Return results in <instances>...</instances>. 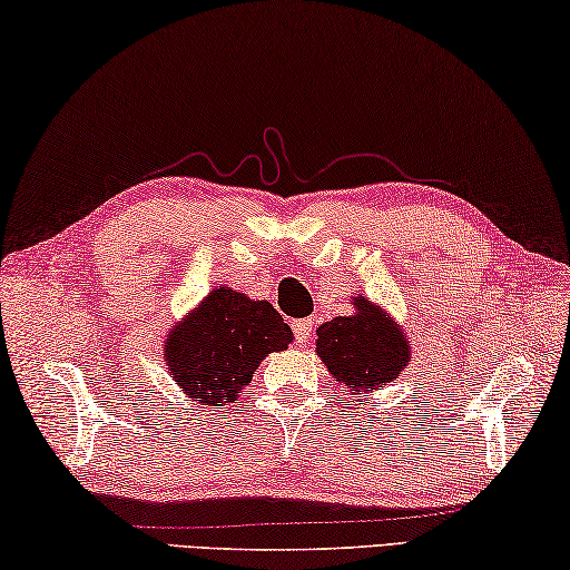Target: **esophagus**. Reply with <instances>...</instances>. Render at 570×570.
<instances>
[{
  "label": "esophagus",
  "instance_id": "obj_1",
  "mask_svg": "<svg viewBox=\"0 0 570 570\" xmlns=\"http://www.w3.org/2000/svg\"><path fill=\"white\" fill-rule=\"evenodd\" d=\"M294 337H296V342H299V345H309V340H312V330H314V322L312 320H296L294 324Z\"/></svg>",
  "mask_w": 570,
  "mask_h": 570
}]
</instances>
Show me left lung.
Returning <instances> with one entry per match:
<instances>
[{"instance_id": "left-lung-1", "label": "left lung", "mask_w": 570, "mask_h": 570, "mask_svg": "<svg viewBox=\"0 0 570 570\" xmlns=\"http://www.w3.org/2000/svg\"><path fill=\"white\" fill-rule=\"evenodd\" d=\"M355 314L337 317L317 330V355L330 373L360 395L381 391L409 365V342L393 320L357 296Z\"/></svg>"}]
</instances>
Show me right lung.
Returning a JSON list of instances; mask_svg holds the SVG:
<instances>
[{
	"mask_svg": "<svg viewBox=\"0 0 570 570\" xmlns=\"http://www.w3.org/2000/svg\"><path fill=\"white\" fill-rule=\"evenodd\" d=\"M292 327L268 302H253L228 286L215 288L169 332V375L200 405L233 403L268 352L286 350Z\"/></svg>",
	"mask_w": 570,
	"mask_h": 570,
	"instance_id": "1",
	"label": "right lung"
}]
</instances>
